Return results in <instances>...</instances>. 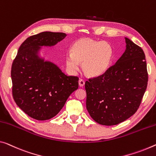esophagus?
<instances>
[{
	"instance_id": "1",
	"label": "esophagus",
	"mask_w": 156,
	"mask_h": 156,
	"mask_svg": "<svg viewBox=\"0 0 156 156\" xmlns=\"http://www.w3.org/2000/svg\"><path fill=\"white\" fill-rule=\"evenodd\" d=\"M85 84V81L83 80H81V79H80V80H79V85H80V87H83V86H84Z\"/></svg>"
}]
</instances>
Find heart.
Returning <instances> with one entry per match:
<instances>
[{
    "label": "heart",
    "mask_w": 156,
    "mask_h": 156,
    "mask_svg": "<svg viewBox=\"0 0 156 156\" xmlns=\"http://www.w3.org/2000/svg\"><path fill=\"white\" fill-rule=\"evenodd\" d=\"M113 49L107 42L83 38L73 44L72 51L67 52L66 64L68 71L75 74L82 62V70L86 75L95 77L104 74L111 66Z\"/></svg>",
    "instance_id": "b5f03b06"
}]
</instances>
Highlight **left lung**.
Masks as SVG:
<instances>
[{
    "label": "left lung",
    "mask_w": 156,
    "mask_h": 156,
    "mask_svg": "<svg viewBox=\"0 0 156 156\" xmlns=\"http://www.w3.org/2000/svg\"><path fill=\"white\" fill-rule=\"evenodd\" d=\"M126 51L103 75L86 81V109L104 126L117 125L135 113L148 83L145 54L125 37Z\"/></svg>",
    "instance_id": "8db88e82"
}]
</instances>
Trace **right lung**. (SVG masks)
<instances>
[{
  "label": "right lung",
  "instance_id": "add662e5",
  "mask_svg": "<svg viewBox=\"0 0 156 156\" xmlns=\"http://www.w3.org/2000/svg\"><path fill=\"white\" fill-rule=\"evenodd\" d=\"M66 36L63 33L45 31L28 37L12 66L14 101L26 114L38 121L56 116L78 88L77 76L66 75L40 54L42 47H54Z\"/></svg>",
  "mask_w": 156,
  "mask_h": 156
}]
</instances>
